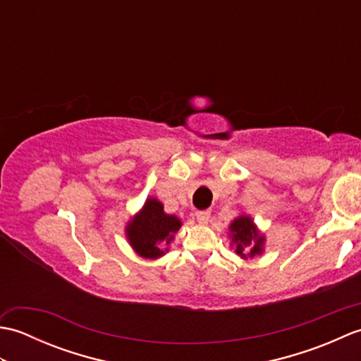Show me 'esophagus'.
<instances>
[{
  "label": "esophagus",
  "mask_w": 361,
  "mask_h": 361,
  "mask_svg": "<svg viewBox=\"0 0 361 361\" xmlns=\"http://www.w3.org/2000/svg\"><path fill=\"white\" fill-rule=\"evenodd\" d=\"M195 217H197L198 224H200V225H206V224H208L209 217H211V211H198V212L195 214Z\"/></svg>",
  "instance_id": "obj_1"
}]
</instances>
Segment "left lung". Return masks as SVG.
<instances>
[{
	"label": "left lung",
	"instance_id": "left-lung-1",
	"mask_svg": "<svg viewBox=\"0 0 361 361\" xmlns=\"http://www.w3.org/2000/svg\"><path fill=\"white\" fill-rule=\"evenodd\" d=\"M228 229L231 248H234L235 255L240 256L243 260L252 259L265 251V235L260 233L255 220L248 214L237 216L229 224Z\"/></svg>",
	"mask_w": 361,
	"mask_h": 361
}]
</instances>
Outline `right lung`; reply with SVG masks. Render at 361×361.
I'll use <instances>...</instances> for the list:
<instances>
[{"label":"right lung","instance_id":"obj_1","mask_svg":"<svg viewBox=\"0 0 361 361\" xmlns=\"http://www.w3.org/2000/svg\"><path fill=\"white\" fill-rule=\"evenodd\" d=\"M181 225L178 217L164 212L163 203L149 197L142 208L127 221L126 237L137 256L155 260L169 252Z\"/></svg>","mask_w":361,"mask_h":361}]
</instances>
